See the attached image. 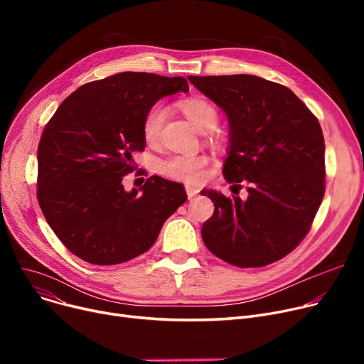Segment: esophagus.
<instances>
[{
	"label": "esophagus",
	"mask_w": 364,
	"mask_h": 364,
	"mask_svg": "<svg viewBox=\"0 0 364 364\" xmlns=\"http://www.w3.org/2000/svg\"><path fill=\"white\" fill-rule=\"evenodd\" d=\"M186 193H187L188 199H192V198H195V196L199 193V188L195 187V186L187 184V186H186Z\"/></svg>",
	"instance_id": "obj_1"
}]
</instances>
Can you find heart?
Instances as JSON below:
<instances>
[{"label": "heart", "mask_w": 364, "mask_h": 364, "mask_svg": "<svg viewBox=\"0 0 364 364\" xmlns=\"http://www.w3.org/2000/svg\"><path fill=\"white\" fill-rule=\"evenodd\" d=\"M178 109L198 131L208 132L213 131L218 121L220 114L217 107L205 97L193 95L178 102ZM165 109L161 105H153L147 109L141 122L143 139L149 146L156 144L161 136V129L165 121ZM208 158L205 155H172L159 162L158 169L162 176L186 181L198 183L205 176V168Z\"/></svg>", "instance_id": "obj_1"}]
</instances>
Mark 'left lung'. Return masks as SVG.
I'll list each match as a JSON object with an SVG mask.
<instances>
[{
	"label": "left lung",
	"mask_w": 364,
	"mask_h": 364,
	"mask_svg": "<svg viewBox=\"0 0 364 364\" xmlns=\"http://www.w3.org/2000/svg\"><path fill=\"white\" fill-rule=\"evenodd\" d=\"M188 81L227 113L230 150L223 174L250 193L242 200L202 190L215 206L202 227L206 247L242 269L282 259L307 236L324 196V139L317 118L288 87L259 76Z\"/></svg>",
	"instance_id": "obj_1"
}]
</instances>
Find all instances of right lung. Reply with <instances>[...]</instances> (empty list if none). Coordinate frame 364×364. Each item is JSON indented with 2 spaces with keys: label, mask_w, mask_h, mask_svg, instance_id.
<instances>
[{
  "label": "right lung",
  "mask_w": 364,
  "mask_h": 364,
  "mask_svg": "<svg viewBox=\"0 0 364 364\" xmlns=\"http://www.w3.org/2000/svg\"><path fill=\"white\" fill-rule=\"evenodd\" d=\"M188 84L183 76L121 72L81 85L57 107L38 146L36 198L55 236L78 258L114 265L136 258L187 200L183 184L151 176L125 192L144 150V113Z\"/></svg>",
  "instance_id": "add662e5"
}]
</instances>
